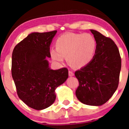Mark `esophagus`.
I'll return each mask as SVG.
<instances>
[{
    "instance_id": "1",
    "label": "esophagus",
    "mask_w": 129,
    "mask_h": 129,
    "mask_svg": "<svg viewBox=\"0 0 129 129\" xmlns=\"http://www.w3.org/2000/svg\"><path fill=\"white\" fill-rule=\"evenodd\" d=\"M69 76H74V74L72 71H69Z\"/></svg>"
}]
</instances>
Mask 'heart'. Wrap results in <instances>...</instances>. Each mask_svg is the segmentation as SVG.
I'll return each instance as SVG.
<instances>
[{"instance_id": "b5f03b06", "label": "heart", "mask_w": 129, "mask_h": 129, "mask_svg": "<svg viewBox=\"0 0 129 129\" xmlns=\"http://www.w3.org/2000/svg\"><path fill=\"white\" fill-rule=\"evenodd\" d=\"M55 49L50 50L54 60L62 63L64 57L71 66L82 68L90 63L94 55L96 41L90 34L66 33L57 39Z\"/></svg>"}]
</instances>
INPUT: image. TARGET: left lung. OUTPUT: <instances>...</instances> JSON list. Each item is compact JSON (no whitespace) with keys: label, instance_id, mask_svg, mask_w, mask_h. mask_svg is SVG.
<instances>
[{"label":"left lung","instance_id":"obj_1","mask_svg":"<svg viewBox=\"0 0 129 129\" xmlns=\"http://www.w3.org/2000/svg\"><path fill=\"white\" fill-rule=\"evenodd\" d=\"M90 31L97 44L95 55L89 63L75 72L79 83L75 94L84 104L99 106L107 102L117 89L121 57L111 39L94 30Z\"/></svg>","mask_w":129,"mask_h":129}]
</instances>
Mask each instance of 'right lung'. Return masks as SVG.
<instances>
[{"instance_id":"right-lung-1","label":"right lung","mask_w":129,"mask_h":129,"mask_svg":"<svg viewBox=\"0 0 129 129\" xmlns=\"http://www.w3.org/2000/svg\"><path fill=\"white\" fill-rule=\"evenodd\" d=\"M57 30L34 32L15 45L12 56V76L19 98L30 108L43 110L55 101V90L69 77L66 67L50 69L47 57Z\"/></svg>"}]
</instances>
